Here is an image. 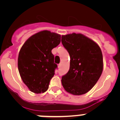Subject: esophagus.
I'll use <instances>...</instances> for the list:
<instances>
[{
    "mask_svg": "<svg viewBox=\"0 0 120 120\" xmlns=\"http://www.w3.org/2000/svg\"><path fill=\"white\" fill-rule=\"evenodd\" d=\"M58 68H59L61 67V64H59V65H58Z\"/></svg>",
    "mask_w": 120,
    "mask_h": 120,
    "instance_id": "esophagus-1",
    "label": "esophagus"
}]
</instances>
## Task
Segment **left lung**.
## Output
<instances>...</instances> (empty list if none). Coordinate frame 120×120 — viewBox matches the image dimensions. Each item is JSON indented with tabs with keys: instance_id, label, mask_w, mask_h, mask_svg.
Instances as JSON below:
<instances>
[{
	"instance_id": "obj_1",
	"label": "left lung",
	"mask_w": 120,
	"mask_h": 120,
	"mask_svg": "<svg viewBox=\"0 0 120 120\" xmlns=\"http://www.w3.org/2000/svg\"><path fill=\"white\" fill-rule=\"evenodd\" d=\"M61 42L70 56L69 71L61 79L64 88L75 96L85 94L93 88L102 73L101 49L96 42L82 34L62 35Z\"/></svg>"
}]
</instances>
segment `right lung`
<instances>
[{"label":"right lung","instance_id":"1","mask_svg":"<svg viewBox=\"0 0 120 120\" xmlns=\"http://www.w3.org/2000/svg\"><path fill=\"white\" fill-rule=\"evenodd\" d=\"M61 42V35L43 30L29 37L22 45L18 58V68L22 80L32 93L48 90L57 64L52 50Z\"/></svg>","mask_w":120,"mask_h":120}]
</instances>
